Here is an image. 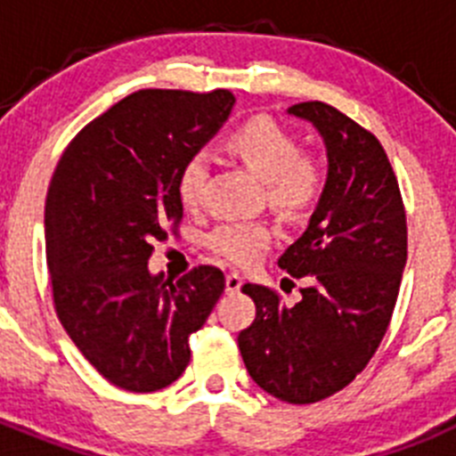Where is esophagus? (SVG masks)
Instances as JSON below:
<instances>
[{"mask_svg": "<svg viewBox=\"0 0 456 456\" xmlns=\"http://www.w3.org/2000/svg\"><path fill=\"white\" fill-rule=\"evenodd\" d=\"M244 285L240 273H225V294H237Z\"/></svg>", "mask_w": 456, "mask_h": 456, "instance_id": "1", "label": "esophagus"}]
</instances>
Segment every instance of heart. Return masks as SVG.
Here are the masks:
<instances>
[{"instance_id":"1","label":"heart","mask_w":456,"mask_h":456,"mask_svg":"<svg viewBox=\"0 0 456 456\" xmlns=\"http://www.w3.org/2000/svg\"><path fill=\"white\" fill-rule=\"evenodd\" d=\"M225 151L241 162L253 175L267 184L269 203L288 216H301L317 203L324 184V173L317 159L299 152V141L292 132L273 123L272 118H257L241 123L228 134ZM209 175V155L199 151L184 162L178 178V196L187 209L200 208L205 184ZM267 225L256 221L224 224L209 235V247L221 257L235 265L256 260L267 247Z\"/></svg>"}]
</instances>
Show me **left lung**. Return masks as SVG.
<instances>
[{
  "instance_id": "1",
  "label": "left lung",
  "mask_w": 456,
  "mask_h": 456,
  "mask_svg": "<svg viewBox=\"0 0 456 456\" xmlns=\"http://www.w3.org/2000/svg\"><path fill=\"white\" fill-rule=\"evenodd\" d=\"M288 114L315 127L329 162L304 235L278 257V267L308 285L294 305L244 285L256 320L237 345L260 388L310 404L345 388L377 352L406 265V216L377 136L324 102L294 104Z\"/></svg>"
}]
</instances>
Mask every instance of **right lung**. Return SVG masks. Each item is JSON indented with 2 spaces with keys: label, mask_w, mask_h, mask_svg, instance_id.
I'll return each mask as SVG.
<instances>
[{
  "label": "right lung",
  "mask_w": 456,
  "mask_h": 456,
  "mask_svg": "<svg viewBox=\"0 0 456 456\" xmlns=\"http://www.w3.org/2000/svg\"><path fill=\"white\" fill-rule=\"evenodd\" d=\"M231 91H139L72 139L45 203L56 315L88 363L132 393L167 388L189 363L224 273H152V241L183 221L184 162L224 127Z\"/></svg>",
  "instance_id": "right-lung-1"
}]
</instances>
